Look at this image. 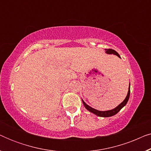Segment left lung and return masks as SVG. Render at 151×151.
<instances>
[{
  "instance_id": "obj_1",
  "label": "left lung",
  "mask_w": 151,
  "mask_h": 151,
  "mask_svg": "<svg viewBox=\"0 0 151 151\" xmlns=\"http://www.w3.org/2000/svg\"><path fill=\"white\" fill-rule=\"evenodd\" d=\"M106 51V53L107 54H113V55H117V56H118L119 58H121L120 55L118 54V53L116 51L113 50V49H105ZM129 97H130V82H129V91H128V93H127V96L126 97L122 103H120L118 106L115 107V109H111V110H109V111H98L97 110V109H95L93 108H92V107H91L90 106H88V104H86L85 102L82 100V103H83L84 106L85 108L87 109L88 111H90L91 113H93V114L98 115L99 117H111V116H113V115H116L117 113L119 112V111L121 110L123 108L124 106H125L126 104H127L128 101H129Z\"/></svg>"
}]
</instances>
